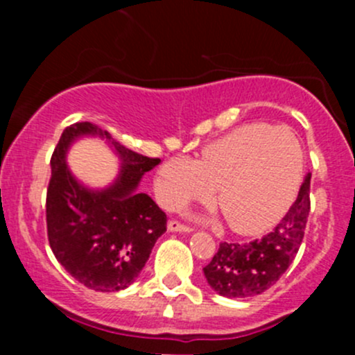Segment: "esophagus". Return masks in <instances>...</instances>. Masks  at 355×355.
<instances>
[{
  "instance_id": "obj_1",
  "label": "esophagus",
  "mask_w": 355,
  "mask_h": 355,
  "mask_svg": "<svg viewBox=\"0 0 355 355\" xmlns=\"http://www.w3.org/2000/svg\"><path fill=\"white\" fill-rule=\"evenodd\" d=\"M168 230H170V232H178V234H191L192 228L187 227V225H182L180 221L171 220V221H168Z\"/></svg>"
}]
</instances>
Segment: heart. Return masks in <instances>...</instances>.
Returning a JSON list of instances; mask_svg holds the SVG:
<instances>
[{
	"label": "heart",
	"mask_w": 355,
	"mask_h": 355,
	"mask_svg": "<svg viewBox=\"0 0 355 355\" xmlns=\"http://www.w3.org/2000/svg\"><path fill=\"white\" fill-rule=\"evenodd\" d=\"M300 142L287 128L250 123L206 146L199 161L171 157L156 173L161 206L177 209L194 199L216 200L232 230L256 235L284 218L302 182Z\"/></svg>",
	"instance_id": "b5f03b06"
}]
</instances>
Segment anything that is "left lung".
I'll return each mask as SVG.
<instances>
[{"mask_svg":"<svg viewBox=\"0 0 355 355\" xmlns=\"http://www.w3.org/2000/svg\"><path fill=\"white\" fill-rule=\"evenodd\" d=\"M309 185L311 173H307L288 213L263 239L247 244H220L202 270L214 292L227 299H247L259 295L280 280L302 244L311 206Z\"/></svg>","mask_w":355,"mask_h":355,"instance_id":"left-lung-1","label":"left lung"}]
</instances>
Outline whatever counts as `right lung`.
Segmentation results:
<instances>
[{
    "label": "right lung",
    "mask_w": 355,
    "mask_h": 355,
    "mask_svg": "<svg viewBox=\"0 0 355 355\" xmlns=\"http://www.w3.org/2000/svg\"><path fill=\"white\" fill-rule=\"evenodd\" d=\"M84 137L106 140L119 156V173L106 188H89L67 166V151ZM159 161L123 148L91 121L63 130L51 156L48 239L58 263L87 288L118 292L130 287L166 232V214L148 194L139 192L142 177Z\"/></svg>",
    "instance_id": "1"
}]
</instances>
